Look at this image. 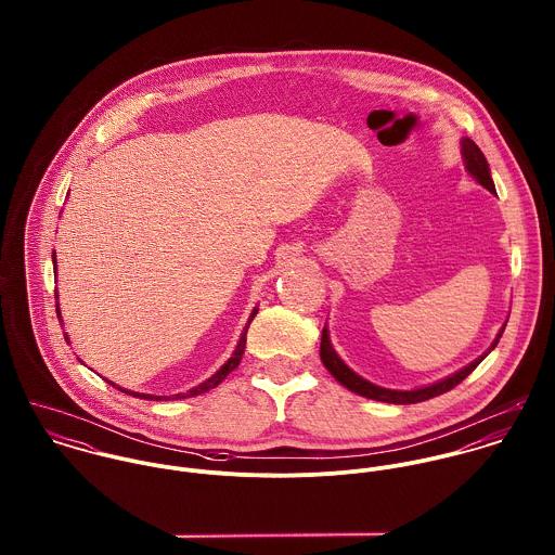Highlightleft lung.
<instances>
[{
  "label": "left lung",
  "mask_w": 555,
  "mask_h": 555,
  "mask_svg": "<svg viewBox=\"0 0 555 555\" xmlns=\"http://www.w3.org/2000/svg\"><path fill=\"white\" fill-rule=\"evenodd\" d=\"M462 154H464V164H466V170L475 177L476 181L487 188L489 192H495V185H493V179H491V172H489V164L482 156V152L478 150L475 141L470 139H464L462 141ZM506 326V324H504ZM504 331V328H502ZM502 331L498 333V337L493 339L491 348L480 354L478 359H475L470 365H466L464 370L451 374L449 378L444 380H438L429 387H421V389H412V391H396V389H385V387H378V385H372L370 380L361 378L359 374H354L339 357L337 352L333 350L331 346V339H328V331H326V324L322 328V341H320V359L324 363V367L331 372V376L344 385L348 391L352 393H359V396L367 397V399H376V401H387V403H418V401H425V399H431V397L442 396L447 391H451L453 387H457L464 378H468L476 370V365L498 346L500 337H502Z\"/></svg>",
  "instance_id": "obj_1"
}]
</instances>
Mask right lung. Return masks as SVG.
<instances>
[{
  "label": "right lung",
  "mask_w": 555,
  "mask_h": 555,
  "mask_svg": "<svg viewBox=\"0 0 555 555\" xmlns=\"http://www.w3.org/2000/svg\"><path fill=\"white\" fill-rule=\"evenodd\" d=\"M53 264H55V256H53ZM55 271H57V264H55ZM55 299H57V291H55ZM55 308H57V318L62 320V314H60V304H55ZM258 314V310L254 308L251 310V314L247 318V324H245V328H243V333H241V337H238L237 348H235V352H233V357L209 378V380H205V383H201L198 387H194V389H190L188 393H177V396H150V393H137V391H128V389H121V387H117L115 383H111V380H106L108 385H113L115 389H119V391H124V393H128V396L139 397V399H152V401H159V399H183V397H194L201 396V393H207L209 389H216L235 367H237L238 363H241V357H243V352H245V335H247V328H249V322L254 320V317ZM68 339V337H66Z\"/></svg>",
  "instance_id": "1"
}]
</instances>
